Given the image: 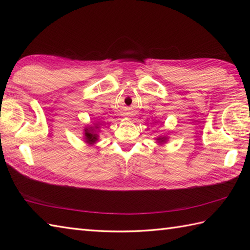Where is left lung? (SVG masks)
<instances>
[{
	"mask_svg": "<svg viewBox=\"0 0 250 250\" xmlns=\"http://www.w3.org/2000/svg\"><path fill=\"white\" fill-rule=\"evenodd\" d=\"M155 140L157 141L158 144L162 145V144H166V143H167V140H168V137H167V135H160V136H157Z\"/></svg>",
	"mask_w": 250,
	"mask_h": 250,
	"instance_id": "obj_1",
	"label": "left lung"
}]
</instances>
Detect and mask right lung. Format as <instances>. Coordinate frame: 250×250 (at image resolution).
<instances>
[{
    "instance_id": "1",
    "label": "right lung",
    "mask_w": 250,
    "mask_h": 250,
    "mask_svg": "<svg viewBox=\"0 0 250 250\" xmlns=\"http://www.w3.org/2000/svg\"><path fill=\"white\" fill-rule=\"evenodd\" d=\"M100 124L88 125L83 129V141L88 145H93L99 141V132H100Z\"/></svg>"
}]
</instances>
